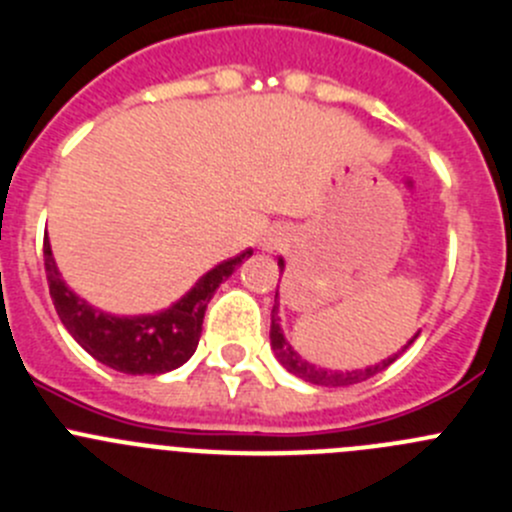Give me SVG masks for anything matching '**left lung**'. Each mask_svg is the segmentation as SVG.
Here are the masks:
<instances>
[{"mask_svg":"<svg viewBox=\"0 0 512 512\" xmlns=\"http://www.w3.org/2000/svg\"><path fill=\"white\" fill-rule=\"evenodd\" d=\"M279 269L284 271V259H279ZM417 337H420V332H417L415 337H412L410 342L402 347V352H405V349L410 347V344L415 342ZM271 349L276 352V359H279V362L286 367V372L296 374V377L304 379V382L319 384V387H349V384L364 382V379L374 377V374H379L382 369H387L389 364H392L394 359L402 354V352H397V354H392V357L382 359L379 364H374V367L354 369V372H332V369L316 367V364L306 362V359L299 357V352H296V349L291 347L289 342H286L284 332H281V326H279V289H276V304H274V311H271Z\"/></svg>","mask_w":512,"mask_h":512,"instance_id":"obj_1","label":"left lung"}]
</instances>
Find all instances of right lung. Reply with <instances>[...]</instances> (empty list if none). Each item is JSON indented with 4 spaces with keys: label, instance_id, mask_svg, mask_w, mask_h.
<instances>
[{
    "label": "right lung",
    "instance_id": "1",
    "mask_svg": "<svg viewBox=\"0 0 512 512\" xmlns=\"http://www.w3.org/2000/svg\"><path fill=\"white\" fill-rule=\"evenodd\" d=\"M251 248L223 261L216 269L203 274L186 296L158 314L115 316L92 309L62 281L52 256L50 241L45 238V271L50 296L67 332L90 357L123 374H165L178 369L193 357L201 339L203 316L208 301L218 286L236 271Z\"/></svg>",
    "mask_w": 512,
    "mask_h": 512
}]
</instances>
